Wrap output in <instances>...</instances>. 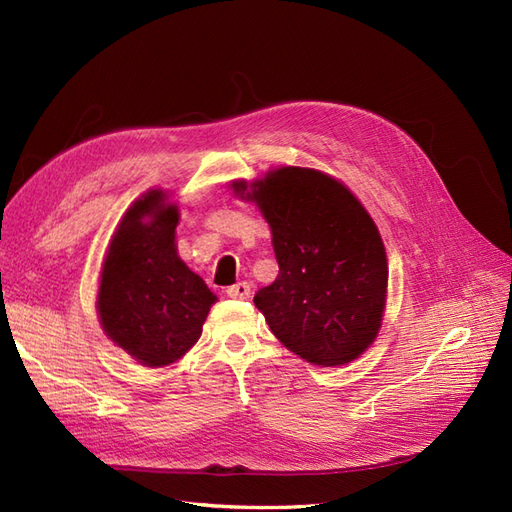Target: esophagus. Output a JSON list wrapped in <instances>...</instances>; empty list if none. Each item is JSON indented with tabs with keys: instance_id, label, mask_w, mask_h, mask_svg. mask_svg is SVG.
Returning a JSON list of instances; mask_svg holds the SVG:
<instances>
[{
	"instance_id": "1",
	"label": "esophagus",
	"mask_w": 512,
	"mask_h": 512,
	"mask_svg": "<svg viewBox=\"0 0 512 512\" xmlns=\"http://www.w3.org/2000/svg\"><path fill=\"white\" fill-rule=\"evenodd\" d=\"M226 294H228L230 299L245 301V299H250L252 288H250V284H247V282H239V284H235V286H230V288L226 290Z\"/></svg>"
}]
</instances>
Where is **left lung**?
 <instances>
[{
    "instance_id": "8db88e82",
    "label": "left lung",
    "mask_w": 512,
    "mask_h": 512,
    "mask_svg": "<svg viewBox=\"0 0 512 512\" xmlns=\"http://www.w3.org/2000/svg\"><path fill=\"white\" fill-rule=\"evenodd\" d=\"M232 190L267 220L280 275L254 297L273 335L312 365H346L380 331L389 262L376 222L342 181L282 166Z\"/></svg>"
}]
</instances>
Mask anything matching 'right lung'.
<instances>
[{
  "label": "right lung",
  "instance_id": "add662e5",
  "mask_svg": "<svg viewBox=\"0 0 512 512\" xmlns=\"http://www.w3.org/2000/svg\"><path fill=\"white\" fill-rule=\"evenodd\" d=\"M179 207L149 190L123 215L100 271L98 318L136 363H177L203 333L218 297L177 254Z\"/></svg>",
  "mask_w": 512,
  "mask_h": 512
}]
</instances>
